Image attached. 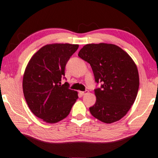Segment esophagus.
<instances>
[{"label":"esophagus","mask_w":158,"mask_h":158,"mask_svg":"<svg viewBox=\"0 0 158 158\" xmlns=\"http://www.w3.org/2000/svg\"><path fill=\"white\" fill-rule=\"evenodd\" d=\"M88 93H89V91H80V94H81L82 96H84V95H85V94H87Z\"/></svg>","instance_id":"esophagus-1"}]
</instances>
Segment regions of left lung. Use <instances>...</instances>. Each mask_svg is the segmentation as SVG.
<instances>
[{"instance_id":"8db88e82","label":"left lung","mask_w":158,"mask_h":158,"mask_svg":"<svg viewBox=\"0 0 158 158\" xmlns=\"http://www.w3.org/2000/svg\"><path fill=\"white\" fill-rule=\"evenodd\" d=\"M79 57L87 61L95 81L102 83L94 90L97 101L89 108L94 118L105 123L121 119L136 99L139 86L137 67L129 55L114 44H87Z\"/></svg>"}]
</instances>
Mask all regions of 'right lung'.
Instances as JSON below:
<instances>
[{"instance_id":"add662e5","label":"right lung","mask_w":158,"mask_h":158,"mask_svg":"<svg viewBox=\"0 0 158 158\" xmlns=\"http://www.w3.org/2000/svg\"><path fill=\"white\" fill-rule=\"evenodd\" d=\"M78 45H46L32 56L24 71L22 88L32 113L48 123H55L68 115L78 98L77 92L61 85L64 69ZM65 78V77H64Z\"/></svg>"}]
</instances>
